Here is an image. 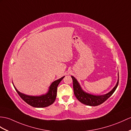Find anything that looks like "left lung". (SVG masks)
<instances>
[{
  "label": "left lung",
  "instance_id": "obj_1",
  "mask_svg": "<svg viewBox=\"0 0 131 131\" xmlns=\"http://www.w3.org/2000/svg\"><path fill=\"white\" fill-rule=\"evenodd\" d=\"M73 80V85L74 93L77 100L83 104L90 106H97L106 101L116 91L118 85L119 75L118 74V81L116 85L110 92L103 95H93L87 93L82 90L78 81L73 76H71Z\"/></svg>",
  "mask_w": 131,
  "mask_h": 131
}]
</instances>
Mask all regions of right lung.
Instances as JSON below:
<instances>
[{
  "instance_id": "add662e5",
  "label": "right lung",
  "mask_w": 131,
  "mask_h": 131,
  "mask_svg": "<svg viewBox=\"0 0 131 131\" xmlns=\"http://www.w3.org/2000/svg\"><path fill=\"white\" fill-rule=\"evenodd\" d=\"M64 77L65 76H64L63 77L54 81L49 86L48 91L45 94L37 95V96L29 95L22 93L19 91H18L17 89L15 88L13 83V84L15 90L17 91L18 94L19 95L22 100H24L27 103L33 107L43 108L52 104L55 101L57 96V87H58L59 83L61 82Z\"/></svg>"
}]
</instances>
